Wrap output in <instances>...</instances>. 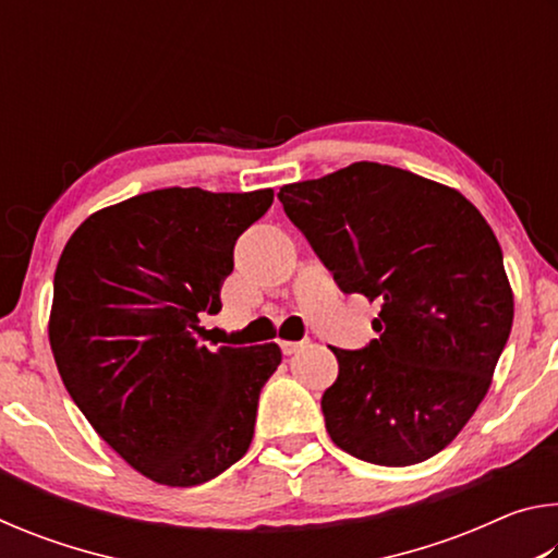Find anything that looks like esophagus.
<instances>
[{
  "label": "esophagus",
  "mask_w": 558,
  "mask_h": 558,
  "mask_svg": "<svg viewBox=\"0 0 558 558\" xmlns=\"http://www.w3.org/2000/svg\"><path fill=\"white\" fill-rule=\"evenodd\" d=\"M305 344H310V339H300V342H290V339H286V342H280V349H282V354H295L298 349H302Z\"/></svg>",
  "instance_id": "obj_1"
}]
</instances>
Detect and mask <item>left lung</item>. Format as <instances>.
Instances as JSON below:
<instances>
[{"label": "left lung", "mask_w": 558, "mask_h": 558, "mask_svg": "<svg viewBox=\"0 0 558 558\" xmlns=\"http://www.w3.org/2000/svg\"><path fill=\"white\" fill-rule=\"evenodd\" d=\"M278 199L344 292L379 300L364 349H337L323 396L335 446L415 465L458 436L493 384L514 298L489 223L456 189L354 162Z\"/></svg>", "instance_id": "1"}]
</instances>
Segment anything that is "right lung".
Listing matches in <instances>:
<instances>
[{
    "mask_svg": "<svg viewBox=\"0 0 558 558\" xmlns=\"http://www.w3.org/2000/svg\"><path fill=\"white\" fill-rule=\"evenodd\" d=\"M272 189L169 186L88 216L53 276L49 342L65 391L145 477L194 487L241 460L278 344L206 347L233 245Z\"/></svg>",
    "mask_w": 558,
    "mask_h": 558,
    "instance_id": "right-lung-1",
    "label": "right lung"
}]
</instances>
